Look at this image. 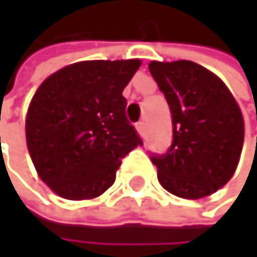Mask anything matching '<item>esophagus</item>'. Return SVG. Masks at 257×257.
<instances>
[{
  "label": "esophagus",
  "instance_id": "esophagus-1",
  "mask_svg": "<svg viewBox=\"0 0 257 257\" xmlns=\"http://www.w3.org/2000/svg\"><path fill=\"white\" fill-rule=\"evenodd\" d=\"M136 127H137L139 134H145V131H146V123L142 120V121H139V123L136 124Z\"/></svg>",
  "mask_w": 257,
  "mask_h": 257
}]
</instances>
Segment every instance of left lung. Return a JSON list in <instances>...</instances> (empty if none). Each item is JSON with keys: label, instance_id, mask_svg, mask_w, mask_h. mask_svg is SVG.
<instances>
[{"label": "left lung", "instance_id": "obj_1", "mask_svg": "<svg viewBox=\"0 0 257 257\" xmlns=\"http://www.w3.org/2000/svg\"><path fill=\"white\" fill-rule=\"evenodd\" d=\"M173 120V142L151 154L159 182L174 196L200 199L231 179L243 145V118L223 81L193 61H151Z\"/></svg>", "mask_w": 257, "mask_h": 257}]
</instances>
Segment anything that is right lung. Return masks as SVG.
<instances>
[{
  "label": "right lung",
  "instance_id": "1",
  "mask_svg": "<svg viewBox=\"0 0 257 257\" xmlns=\"http://www.w3.org/2000/svg\"><path fill=\"white\" fill-rule=\"evenodd\" d=\"M139 66L140 60L80 61L38 87L26 118L27 148L41 180L58 196L103 194L121 159L143 145L123 97Z\"/></svg>",
  "mask_w": 257,
  "mask_h": 257
}]
</instances>
